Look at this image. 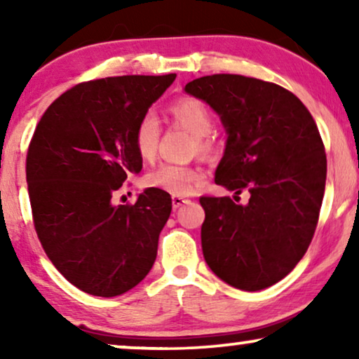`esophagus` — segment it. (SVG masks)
Returning a JSON list of instances; mask_svg holds the SVG:
<instances>
[{
	"label": "esophagus",
	"mask_w": 359,
	"mask_h": 359,
	"mask_svg": "<svg viewBox=\"0 0 359 359\" xmlns=\"http://www.w3.org/2000/svg\"><path fill=\"white\" fill-rule=\"evenodd\" d=\"M188 203H191L189 199L180 198V196H173V198H171V204H173V209H175V210H176V209H180L181 205H183V204H188Z\"/></svg>",
	"instance_id": "34e87169"
}]
</instances>
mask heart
Here are the masks:
<instances>
[{"instance_id": "obj_1", "label": "heart", "mask_w": 359, "mask_h": 359, "mask_svg": "<svg viewBox=\"0 0 359 359\" xmlns=\"http://www.w3.org/2000/svg\"><path fill=\"white\" fill-rule=\"evenodd\" d=\"M170 114L176 124L194 135L198 154L212 155L217 150V142L209 134L214 126V117L205 102L193 96L181 97L170 106ZM160 132L158 119L151 112H147L137 122L134 129V147L137 155L144 161L155 158ZM203 180L204 171L198 166L165 163L147 173L145 184L149 188L166 191L175 196H188Z\"/></svg>"}]
</instances>
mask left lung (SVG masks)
Returning a JSON list of instances; mask_svg holds the SVG:
<instances>
[{
	"label": "left lung",
	"instance_id": "8db88e82",
	"mask_svg": "<svg viewBox=\"0 0 359 359\" xmlns=\"http://www.w3.org/2000/svg\"><path fill=\"white\" fill-rule=\"evenodd\" d=\"M186 93L222 119L227 145L215 183L248 191L242 205L203 196L205 263L230 286L269 287L292 271L316 232L327 180V155L316 121L286 88L242 75L201 76Z\"/></svg>",
	"mask_w": 359,
	"mask_h": 359
}]
</instances>
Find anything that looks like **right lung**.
I'll return each mask as SVG.
<instances>
[{
  "mask_svg": "<svg viewBox=\"0 0 359 359\" xmlns=\"http://www.w3.org/2000/svg\"><path fill=\"white\" fill-rule=\"evenodd\" d=\"M175 78L80 83L47 107L34 130L26 158L34 227L53 266L93 296L127 292L155 263L170 194L149 188L135 204L116 205L112 199L142 170L137 122Z\"/></svg>",
  "mask_w": 359,
  "mask_h": 359,
  "instance_id": "add662e5",
  "label": "right lung"
}]
</instances>
